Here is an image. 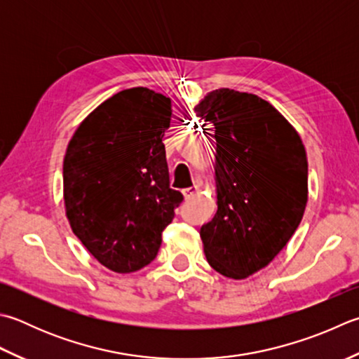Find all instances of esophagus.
Returning <instances> with one entry per match:
<instances>
[{"instance_id":"obj_1","label":"esophagus","mask_w":359,"mask_h":359,"mask_svg":"<svg viewBox=\"0 0 359 359\" xmlns=\"http://www.w3.org/2000/svg\"><path fill=\"white\" fill-rule=\"evenodd\" d=\"M199 191V188L198 187H189V188H185L184 189V191H182V193H184V196H185V199H191L193 198V196L196 194V193H198Z\"/></svg>"}]
</instances>
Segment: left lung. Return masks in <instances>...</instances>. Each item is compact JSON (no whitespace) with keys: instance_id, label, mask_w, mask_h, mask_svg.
Masks as SVG:
<instances>
[{"instance_id":"left-lung-1","label":"left lung","mask_w":359,"mask_h":359,"mask_svg":"<svg viewBox=\"0 0 359 359\" xmlns=\"http://www.w3.org/2000/svg\"><path fill=\"white\" fill-rule=\"evenodd\" d=\"M216 140L217 212L201 227L207 262L230 278L268 266L299 227L308 161L292 126L257 95L215 90L194 109Z\"/></svg>"}]
</instances>
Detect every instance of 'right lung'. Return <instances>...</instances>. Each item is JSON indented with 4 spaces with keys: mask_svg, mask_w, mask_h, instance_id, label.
Segmentation results:
<instances>
[{
    "mask_svg": "<svg viewBox=\"0 0 359 359\" xmlns=\"http://www.w3.org/2000/svg\"><path fill=\"white\" fill-rule=\"evenodd\" d=\"M171 101L128 88L83 119L63 160V199L74 235L105 268L135 272L157 257L184 196L170 187L165 144Z\"/></svg>",
    "mask_w": 359,
    "mask_h": 359,
    "instance_id": "1",
    "label": "right lung"
}]
</instances>
